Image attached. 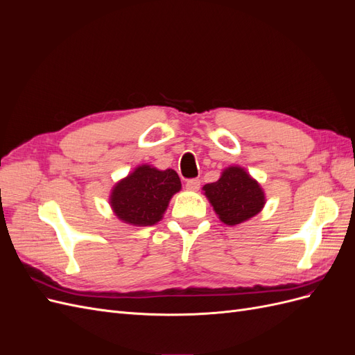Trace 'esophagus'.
<instances>
[{
    "mask_svg": "<svg viewBox=\"0 0 355 355\" xmlns=\"http://www.w3.org/2000/svg\"><path fill=\"white\" fill-rule=\"evenodd\" d=\"M201 185V182L198 178H194V179H188L187 180V188L191 189V191H197Z\"/></svg>",
    "mask_w": 355,
    "mask_h": 355,
    "instance_id": "esophagus-1",
    "label": "esophagus"
}]
</instances>
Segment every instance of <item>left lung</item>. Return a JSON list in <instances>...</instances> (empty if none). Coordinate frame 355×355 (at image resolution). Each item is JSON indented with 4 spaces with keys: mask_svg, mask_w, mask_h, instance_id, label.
I'll list each match as a JSON object with an SVG mask.
<instances>
[{
    "mask_svg": "<svg viewBox=\"0 0 355 355\" xmlns=\"http://www.w3.org/2000/svg\"><path fill=\"white\" fill-rule=\"evenodd\" d=\"M219 219L237 225L253 218L265 204L263 191L241 167H228L220 179L202 188Z\"/></svg>",
    "mask_w": 355,
    "mask_h": 355,
    "instance_id": "obj_1",
    "label": "left lung"
}]
</instances>
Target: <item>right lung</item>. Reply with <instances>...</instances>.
<instances>
[{
	"label": "right lung",
	"instance_id": "right-lung-1",
	"mask_svg": "<svg viewBox=\"0 0 355 355\" xmlns=\"http://www.w3.org/2000/svg\"><path fill=\"white\" fill-rule=\"evenodd\" d=\"M179 189L180 179L175 170L159 171L151 166H141L116 184L111 206L125 223L148 227L163 218L171 196Z\"/></svg>",
	"mask_w": 355,
	"mask_h": 355
}]
</instances>
